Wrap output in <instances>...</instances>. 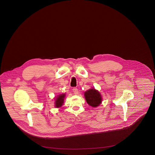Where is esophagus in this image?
Instances as JSON below:
<instances>
[{
    "mask_svg": "<svg viewBox=\"0 0 155 155\" xmlns=\"http://www.w3.org/2000/svg\"><path fill=\"white\" fill-rule=\"evenodd\" d=\"M73 92H74V94H75V95L78 94V89L77 88H74L73 89Z\"/></svg>",
    "mask_w": 155,
    "mask_h": 155,
    "instance_id": "34e87169",
    "label": "esophagus"
}]
</instances>
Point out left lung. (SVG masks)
I'll return each instance as SVG.
<instances>
[{
    "instance_id": "left-lung-1",
    "label": "left lung",
    "mask_w": 155,
    "mask_h": 155,
    "mask_svg": "<svg viewBox=\"0 0 155 155\" xmlns=\"http://www.w3.org/2000/svg\"><path fill=\"white\" fill-rule=\"evenodd\" d=\"M84 95L87 103L92 107H97L102 102V96L95 89H91L86 91Z\"/></svg>"
}]
</instances>
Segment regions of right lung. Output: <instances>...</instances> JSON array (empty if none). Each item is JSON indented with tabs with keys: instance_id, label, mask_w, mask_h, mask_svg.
<instances>
[{
	"instance_id": "1",
	"label": "right lung",
	"mask_w": 155,
	"mask_h": 155,
	"mask_svg": "<svg viewBox=\"0 0 155 155\" xmlns=\"http://www.w3.org/2000/svg\"><path fill=\"white\" fill-rule=\"evenodd\" d=\"M64 97H65V94H61L59 95V96H58L55 102V106L56 107H61L63 105Z\"/></svg>"
}]
</instances>
